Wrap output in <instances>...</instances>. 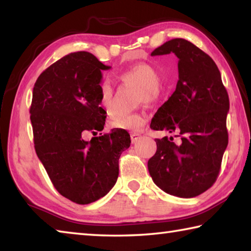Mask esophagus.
<instances>
[{
    "label": "esophagus",
    "mask_w": 251,
    "mask_h": 251,
    "mask_svg": "<svg viewBox=\"0 0 251 251\" xmlns=\"http://www.w3.org/2000/svg\"><path fill=\"white\" fill-rule=\"evenodd\" d=\"M139 137H141V136H139V134H137V133H131V134H130L131 143H136V142H137Z\"/></svg>",
    "instance_id": "obj_1"
}]
</instances>
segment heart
<instances>
[{
  "mask_svg": "<svg viewBox=\"0 0 251 251\" xmlns=\"http://www.w3.org/2000/svg\"><path fill=\"white\" fill-rule=\"evenodd\" d=\"M123 84L138 88V100L145 103H154L163 93V84L160 82L159 72L147 63H139L129 67L120 74ZM113 86L108 80H103L100 86V101L108 115L113 113ZM145 118L141 114H126L118 115L110 123L113 128L130 131H139Z\"/></svg>",
  "mask_w": 251,
  "mask_h": 251,
  "instance_id": "1",
  "label": "heart"
}]
</instances>
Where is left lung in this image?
Listing matches in <instances>:
<instances>
[{
	"label": "left lung",
	"instance_id": "1",
	"mask_svg": "<svg viewBox=\"0 0 251 251\" xmlns=\"http://www.w3.org/2000/svg\"><path fill=\"white\" fill-rule=\"evenodd\" d=\"M174 53L178 57L176 90L152 117L151 128L176 133L157 138L148 171L165 193L193 198L214 185L228 145L226 127L229 97L212 58L184 39H174L151 56Z\"/></svg>",
	"mask_w": 251,
	"mask_h": 251
}]
</instances>
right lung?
<instances>
[{
  "instance_id": "obj_1",
  "label": "right lung",
  "mask_w": 251,
  "mask_h": 251,
  "mask_svg": "<svg viewBox=\"0 0 251 251\" xmlns=\"http://www.w3.org/2000/svg\"><path fill=\"white\" fill-rule=\"evenodd\" d=\"M94 55L75 52L48 67L33 88L29 108L34 147L57 192L78 205L104 197L118 177V159L130 146L126 130L83 139L101 131V71L109 70Z\"/></svg>"
}]
</instances>
